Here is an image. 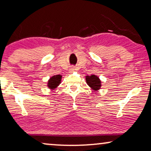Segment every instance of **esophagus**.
Returning <instances> with one entry per match:
<instances>
[{"mask_svg":"<svg viewBox=\"0 0 151 151\" xmlns=\"http://www.w3.org/2000/svg\"><path fill=\"white\" fill-rule=\"evenodd\" d=\"M75 70H76V68L74 66H71L70 68V70H69V71L70 72V73H73V72L75 71Z\"/></svg>","mask_w":151,"mask_h":151,"instance_id":"esophagus-1","label":"esophagus"}]
</instances>
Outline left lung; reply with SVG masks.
I'll return each instance as SVG.
<instances>
[{
	"label": "left lung",
	"instance_id": "left-lung-1",
	"mask_svg": "<svg viewBox=\"0 0 151 151\" xmlns=\"http://www.w3.org/2000/svg\"><path fill=\"white\" fill-rule=\"evenodd\" d=\"M85 80H86L87 84L93 90V91H97L98 90L101 88L102 84H101V81L98 76L95 75H91L90 76L87 75L85 76Z\"/></svg>",
	"mask_w": 151,
	"mask_h": 151
}]
</instances>
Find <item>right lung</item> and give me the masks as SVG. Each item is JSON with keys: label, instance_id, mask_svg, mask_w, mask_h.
Listing matches in <instances>:
<instances>
[{"label": "right lung", "instance_id": "1", "mask_svg": "<svg viewBox=\"0 0 151 151\" xmlns=\"http://www.w3.org/2000/svg\"><path fill=\"white\" fill-rule=\"evenodd\" d=\"M62 81V75H58L52 76L48 80L47 82V87L51 90H54L59 86V85L61 83Z\"/></svg>", "mask_w": 151, "mask_h": 151}]
</instances>
